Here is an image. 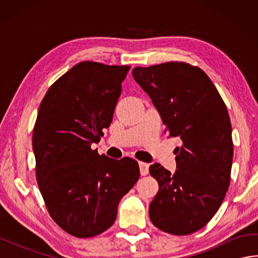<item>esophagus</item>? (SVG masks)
Listing matches in <instances>:
<instances>
[{
    "instance_id": "esophagus-1",
    "label": "esophagus",
    "mask_w": 258,
    "mask_h": 258,
    "mask_svg": "<svg viewBox=\"0 0 258 258\" xmlns=\"http://www.w3.org/2000/svg\"><path fill=\"white\" fill-rule=\"evenodd\" d=\"M139 165H140V172H141V175H147L149 174V167H150V165L147 163H144V162H140L139 163Z\"/></svg>"
}]
</instances>
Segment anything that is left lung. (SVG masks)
<instances>
[{"mask_svg":"<svg viewBox=\"0 0 258 258\" xmlns=\"http://www.w3.org/2000/svg\"><path fill=\"white\" fill-rule=\"evenodd\" d=\"M160 112L165 132L179 136L177 171L150 166L158 191L150 218L161 231L188 235L204 227L225 199L233 162L232 125L225 103L204 71L185 62L133 69Z\"/></svg>","mask_w":258,"mask_h":258,"instance_id":"1","label":"left lung"}]
</instances>
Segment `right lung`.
<instances>
[{"instance_id":"add662e5","label":"right lung","mask_w":258,"mask_h":258,"mask_svg":"<svg viewBox=\"0 0 258 258\" xmlns=\"http://www.w3.org/2000/svg\"><path fill=\"white\" fill-rule=\"evenodd\" d=\"M131 67L78 63L50 86L33 128L38 188L50 216L75 237H93L116 220L120 199L140 177L139 163L91 149L112 122Z\"/></svg>"}]
</instances>
